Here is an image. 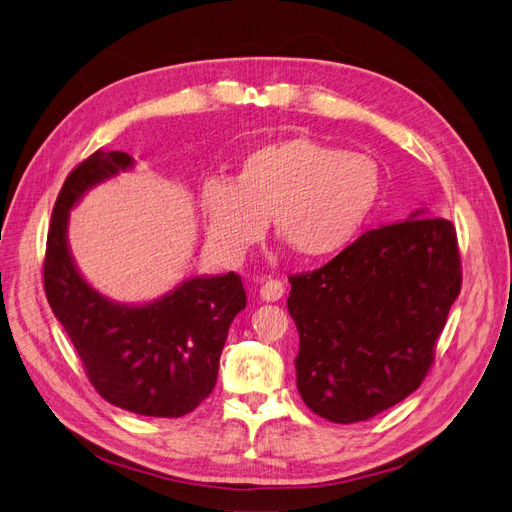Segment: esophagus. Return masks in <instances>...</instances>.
Instances as JSON below:
<instances>
[{"instance_id":"1","label":"esophagus","mask_w":512,"mask_h":512,"mask_svg":"<svg viewBox=\"0 0 512 512\" xmlns=\"http://www.w3.org/2000/svg\"><path fill=\"white\" fill-rule=\"evenodd\" d=\"M284 284L280 280H267L260 286V299L262 301H280L284 297Z\"/></svg>"}]
</instances>
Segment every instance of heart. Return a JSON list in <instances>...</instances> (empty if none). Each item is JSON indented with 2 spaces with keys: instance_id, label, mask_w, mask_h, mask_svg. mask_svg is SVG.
<instances>
[{
  "instance_id": "obj_1",
  "label": "heart",
  "mask_w": 512,
  "mask_h": 512,
  "mask_svg": "<svg viewBox=\"0 0 512 512\" xmlns=\"http://www.w3.org/2000/svg\"><path fill=\"white\" fill-rule=\"evenodd\" d=\"M380 185V168L365 153L297 136L247 153L232 181L205 179L198 205L209 241L226 256H241L265 235L271 215L292 254L318 262L356 239Z\"/></svg>"
}]
</instances>
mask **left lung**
I'll use <instances>...</instances> for the list:
<instances>
[{
	"label": "left lung",
	"instance_id": "obj_1",
	"mask_svg": "<svg viewBox=\"0 0 512 512\" xmlns=\"http://www.w3.org/2000/svg\"><path fill=\"white\" fill-rule=\"evenodd\" d=\"M367 230L327 265L290 277L297 389L331 423H359L421 386L461 290L455 228L421 218Z\"/></svg>",
	"mask_w": 512,
	"mask_h": 512
}]
</instances>
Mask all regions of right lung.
Returning <instances> with one entry per match:
<instances>
[{"instance_id":"right-lung-1","label":"right lung","mask_w":512,"mask_h":512,"mask_svg":"<svg viewBox=\"0 0 512 512\" xmlns=\"http://www.w3.org/2000/svg\"><path fill=\"white\" fill-rule=\"evenodd\" d=\"M132 166L128 153L100 149L68 175L46 237L44 292L108 404L179 418L213 391L230 322L247 297L232 271L190 277L143 305L115 303L85 282L68 245L70 211L91 188Z\"/></svg>"}]
</instances>
